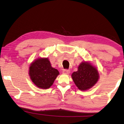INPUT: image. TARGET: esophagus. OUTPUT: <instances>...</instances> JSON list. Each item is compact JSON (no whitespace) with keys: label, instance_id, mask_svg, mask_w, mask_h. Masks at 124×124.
Instances as JSON below:
<instances>
[{"label":"esophagus","instance_id":"34e87169","mask_svg":"<svg viewBox=\"0 0 124 124\" xmlns=\"http://www.w3.org/2000/svg\"><path fill=\"white\" fill-rule=\"evenodd\" d=\"M62 73L63 74H68L70 73V70H63L62 71Z\"/></svg>","mask_w":124,"mask_h":124}]
</instances>
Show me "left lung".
<instances>
[{
  "instance_id": "1",
  "label": "left lung",
  "mask_w": 124,
  "mask_h": 124,
  "mask_svg": "<svg viewBox=\"0 0 124 124\" xmlns=\"http://www.w3.org/2000/svg\"><path fill=\"white\" fill-rule=\"evenodd\" d=\"M74 84L80 90L85 91L93 87L99 78L97 68L89 62H82L78 67V70L72 74Z\"/></svg>"
}]
</instances>
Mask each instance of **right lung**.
Listing matches in <instances>:
<instances>
[{"label":"right lung","instance_id":"add662e5","mask_svg":"<svg viewBox=\"0 0 124 124\" xmlns=\"http://www.w3.org/2000/svg\"><path fill=\"white\" fill-rule=\"evenodd\" d=\"M60 73L53 68L47 58H38L30 65L29 74L35 85L46 89L52 85Z\"/></svg>","mask_w":124,"mask_h":124}]
</instances>
